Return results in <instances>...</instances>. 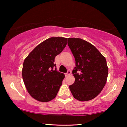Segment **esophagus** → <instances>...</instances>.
Listing matches in <instances>:
<instances>
[{"label":"esophagus","mask_w":127,"mask_h":127,"mask_svg":"<svg viewBox=\"0 0 127 127\" xmlns=\"http://www.w3.org/2000/svg\"><path fill=\"white\" fill-rule=\"evenodd\" d=\"M71 74V71L70 70H68L67 72L66 73H65V76H67L70 75Z\"/></svg>","instance_id":"1"}]
</instances>
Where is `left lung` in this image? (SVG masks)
Wrapping results in <instances>:
<instances>
[{
  "mask_svg": "<svg viewBox=\"0 0 127 127\" xmlns=\"http://www.w3.org/2000/svg\"><path fill=\"white\" fill-rule=\"evenodd\" d=\"M67 44L76 62L72 71L75 81L69 86L70 90L76 100H92L101 93L107 81L105 57L94 45L82 39L68 38Z\"/></svg>",
  "mask_w": 127,
  "mask_h": 127,
  "instance_id": "obj_1",
  "label": "left lung"
}]
</instances>
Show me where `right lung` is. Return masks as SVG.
Here are the masks:
<instances>
[{
  "mask_svg": "<svg viewBox=\"0 0 127 127\" xmlns=\"http://www.w3.org/2000/svg\"><path fill=\"white\" fill-rule=\"evenodd\" d=\"M67 43V38L52 37L37 45L24 60L22 76L27 91L33 98L42 102L56 97L64 75L58 72L55 58Z\"/></svg>",
  "mask_w": 127,
  "mask_h": 127,
  "instance_id": "obj_1",
  "label": "right lung"
}]
</instances>
